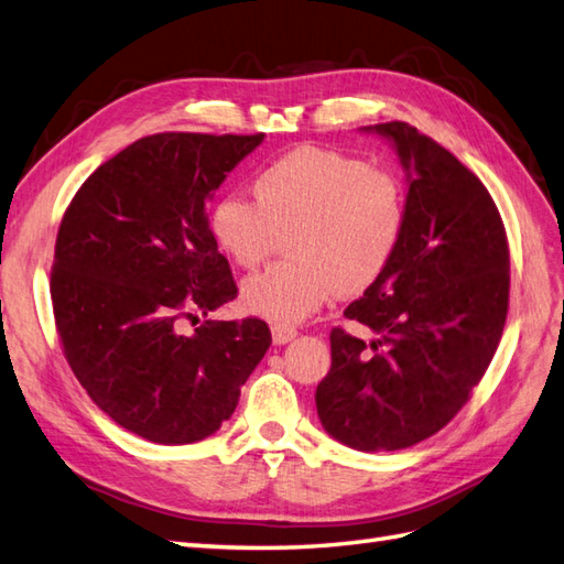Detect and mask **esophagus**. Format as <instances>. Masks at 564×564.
<instances>
[{
	"label": "esophagus",
	"mask_w": 564,
	"mask_h": 564,
	"mask_svg": "<svg viewBox=\"0 0 564 564\" xmlns=\"http://www.w3.org/2000/svg\"><path fill=\"white\" fill-rule=\"evenodd\" d=\"M296 337V328H284V325H272L274 345H286Z\"/></svg>",
	"instance_id": "1"
}]
</instances>
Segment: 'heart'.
<instances>
[{"label": "heart", "instance_id": "b5f03b06", "mask_svg": "<svg viewBox=\"0 0 564 564\" xmlns=\"http://www.w3.org/2000/svg\"><path fill=\"white\" fill-rule=\"evenodd\" d=\"M253 193L215 199L207 227L241 268H256L290 231L292 258L250 274L241 290L248 311L284 328L316 314L333 292L369 290L403 241L405 185L365 159L299 147L258 173Z\"/></svg>", "mask_w": 564, "mask_h": 564}]
</instances>
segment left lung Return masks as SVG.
<instances>
[{"mask_svg":"<svg viewBox=\"0 0 564 564\" xmlns=\"http://www.w3.org/2000/svg\"><path fill=\"white\" fill-rule=\"evenodd\" d=\"M367 130L391 140L408 171V221L391 265L345 308L377 337L330 330L316 410L333 440L398 452L446 427L490 367L509 243L492 195L452 152L400 120Z\"/></svg>","mask_w":564,"mask_h":564,"instance_id":"left-lung-1","label":"left lung"}]
</instances>
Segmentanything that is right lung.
<instances>
[{
    "label": "right lung",
    "instance_id": "add662e5",
    "mask_svg": "<svg viewBox=\"0 0 564 564\" xmlns=\"http://www.w3.org/2000/svg\"><path fill=\"white\" fill-rule=\"evenodd\" d=\"M262 137H142L82 183L59 221L50 296L62 352L94 403L149 442L215 434L272 343L253 316L181 333L239 294L207 199Z\"/></svg>",
    "mask_w": 564,
    "mask_h": 564
}]
</instances>
